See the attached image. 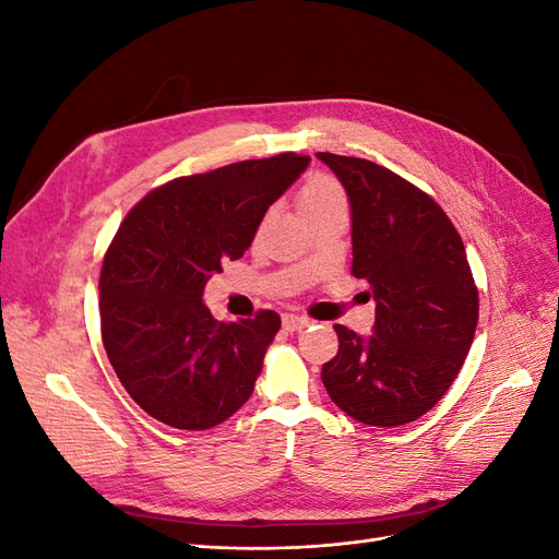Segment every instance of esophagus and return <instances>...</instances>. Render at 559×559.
<instances>
[{
    "mask_svg": "<svg viewBox=\"0 0 559 559\" xmlns=\"http://www.w3.org/2000/svg\"><path fill=\"white\" fill-rule=\"evenodd\" d=\"M282 324H284L286 331H300V329H306V326L310 324V319L302 317V314L284 312V314H282Z\"/></svg>",
    "mask_w": 559,
    "mask_h": 559,
    "instance_id": "1",
    "label": "esophagus"
}]
</instances>
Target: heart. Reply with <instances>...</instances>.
Instances as JSON below:
<instances>
[{
	"mask_svg": "<svg viewBox=\"0 0 559 559\" xmlns=\"http://www.w3.org/2000/svg\"><path fill=\"white\" fill-rule=\"evenodd\" d=\"M345 202L347 198H345L343 186L326 175L312 177L298 193V210L306 218L321 210H329L333 205H345Z\"/></svg>",
	"mask_w": 559,
	"mask_h": 559,
	"instance_id": "heart-1",
	"label": "heart"
}]
</instances>
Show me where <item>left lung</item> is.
Masks as SVG:
<instances>
[{"instance_id": "1", "label": "left lung", "mask_w": 559, "mask_h": 559, "mask_svg": "<svg viewBox=\"0 0 559 559\" xmlns=\"http://www.w3.org/2000/svg\"><path fill=\"white\" fill-rule=\"evenodd\" d=\"M352 205V275L370 284L376 333L335 324L337 354L321 368L333 403L370 427L415 421L460 373L478 324L466 249L438 202L366 158L317 154Z\"/></svg>"}]
</instances>
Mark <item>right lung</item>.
<instances>
[{"label": "right lung", "mask_w": 559, "mask_h": 559, "mask_svg": "<svg viewBox=\"0 0 559 559\" xmlns=\"http://www.w3.org/2000/svg\"><path fill=\"white\" fill-rule=\"evenodd\" d=\"M286 151L148 191L118 226L99 273V326L118 380L167 427L205 431L249 401L275 310L216 321L202 292L251 247L267 207L306 170Z\"/></svg>", "instance_id": "1"}]
</instances>
